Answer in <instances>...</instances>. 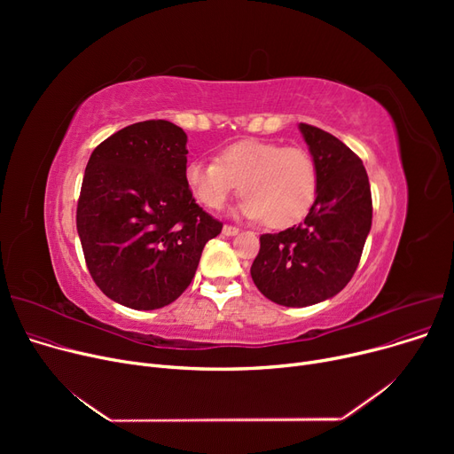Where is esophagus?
<instances>
[{
	"instance_id": "esophagus-1",
	"label": "esophagus",
	"mask_w": 454,
	"mask_h": 454,
	"mask_svg": "<svg viewBox=\"0 0 454 454\" xmlns=\"http://www.w3.org/2000/svg\"><path fill=\"white\" fill-rule=\"evenodd\" d=\"M223 233H224V235H228V237H233V235L239 233V228L230 226V224H224V228H223Z\"/></svg>"
}]
</instances>
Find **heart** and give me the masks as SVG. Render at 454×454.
<instances>
[{
	"label": "heart",
	"mask_w": 454,
	"mask_h": 454,
	"mask_svg": "<svg viewBox=\"0 0 454 454\" xmlns=\"http://www.w3.org/2000/svg\"><path fill=\"white\" fill-rule=\"evenodd\" d=\"M184 180L206 209H221L241 185L245 199L237 213L252 221L265 219L274 230L300 223L318 195V171L311 154L254 137L221 149L215 161L191 160Z\"/></svg>",
	"instance_id": "b5f03b06"
}]
</instances>
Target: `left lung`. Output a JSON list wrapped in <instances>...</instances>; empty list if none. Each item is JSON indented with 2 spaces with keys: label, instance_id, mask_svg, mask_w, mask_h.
Masks as SVG:
<instances>
[{
  "label": "left lung",
  "instance_id": "8db88e82",
  "mask_svg": "<svg viewBox=\"0 0 454 454\" xmlns=\"http://www.w3.org/2000/svg\"><path fill=\"white\" fill-rule=\"evenodd\" d=\"M318 171V195L303 223L259 237L250 274L261 294L305 307L339 294L359 265L372 228L363 160L333 134L300 123Z\"/></svg>",
  "mask_w": 454,
  "mask_h": 454
}]
</instances>
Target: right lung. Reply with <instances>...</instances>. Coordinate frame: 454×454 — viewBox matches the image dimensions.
I'll list each match as a JSON object with an SVG mask.
<instances>
[{
  "label": "right lung",
  "instance_id": "obj_1",
  "mask_svg": "<svg viewBox=\"0 0 454 454\" xmlns=\"http://www.w3.org/2000/svg\"><path fill=\"white\" fill-rule=\"evenodd\" d=\"M187 136L151 119L106 137L91 153L77 204V231L95 285L114 301L153 311L193 279L223 223L189 193Z\"/></svg>",
  "mask_w": 454,
  "mask_h": 454
}]
</instances>
